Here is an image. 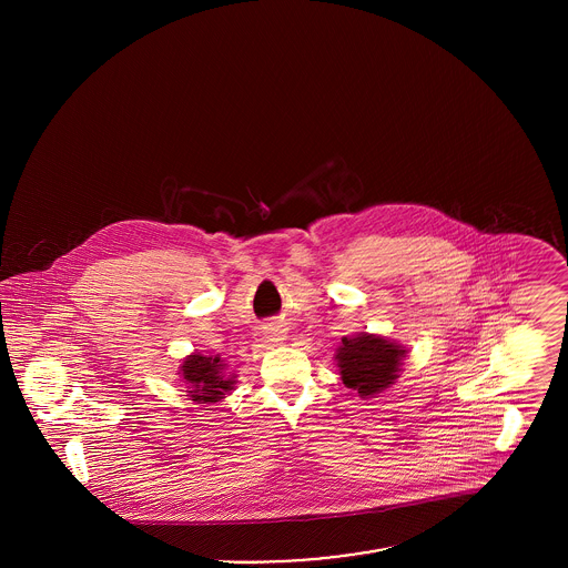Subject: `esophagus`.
Here are the masks:
<instances>
[{
    "instance_id": "34e87169",
    "label": "esophagus",
    "mask_w": 568,
    "mask_h": 568,
    "mask_svg": "<svg viewBox=\"0 0 568 568\" xmlns=\"http://www.w3.org/2000/svg\"><path fill=\"white\" fill-rule=\"evenodd\" d=\"M264 336L271 343H282V341H286V327L282 324L264 325Z\"/></svg>"
}]
</instances>
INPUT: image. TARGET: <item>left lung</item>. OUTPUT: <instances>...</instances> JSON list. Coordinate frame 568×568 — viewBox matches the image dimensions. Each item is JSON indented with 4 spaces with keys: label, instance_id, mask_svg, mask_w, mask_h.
I'll list each match as a JSON object with an SVG mask.
<instances>
[{
    "label": "left lung",
    "instance_id": "left-lung-1",
    "mask_svg": "<svg viewBox=\"0 0 568 568\" xmlns=\"http://www.w3.org/2000/svg\"><path fill=\"white\" fill-rule=\"evenodd\" d=\"M405 354L403 345L378 334L361 332L356 336H343L334 358L343 385L358 392L361 398H374L400 378L398 372Z\"/></svg>",
    "mask_w": 568,
    "mask_h": 568
}]
</instances>
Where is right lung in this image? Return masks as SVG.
I'll use <instances>...</instances> for the list:
<instances>
[{
  "label": "right lung",
  "instance_id": "1",
  "mask_svg": "<svg viewBox=\"0 0 568 568\" xmlns=\"http://www.w3.org/2000/svg\"><path fill=\"white\" fill-rule=\"evenodd\" d=\"M181 378L187 385V396L199 405H214L232 392L234 378L225 376V363L221 356L190 354L181 365Z\"/></svg>",
  "mask_w": 568,
  "mask_h": 568
}]
</instances>
